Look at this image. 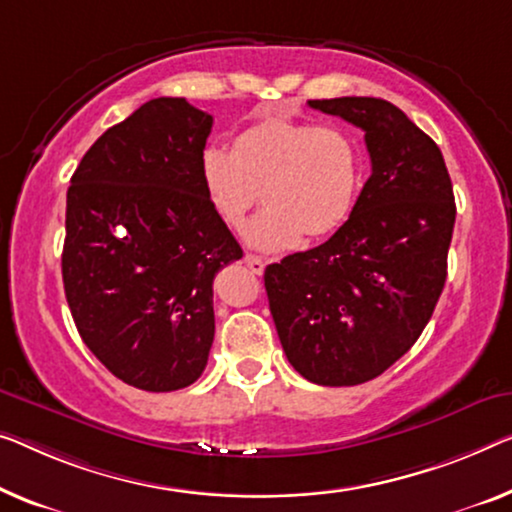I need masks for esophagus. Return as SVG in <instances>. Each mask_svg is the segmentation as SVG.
Here are the masks:
<instances>
[{
    "label": "esophagus",
    "mask_w": 512,
    "mask_h": 512,
    "mask_svg": "<svg viewBox=\"0 0 512 512\" xmlns=\"http://www.w3.org/2000/svg\"><path fill=\"white\" fill-rule=\"evenodd\" d=\"M243 262H246L248 269L253 271V273H257V276H262V273H264V266H266V262H264L262 257H257V255H246V257H243Z\"/></svg>",
    "instance_id": "1"
}]
</instances>
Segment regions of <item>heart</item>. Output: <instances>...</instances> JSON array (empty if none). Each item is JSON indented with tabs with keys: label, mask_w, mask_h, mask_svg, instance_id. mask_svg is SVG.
Here are the masks:
<instances>
[{
	"label": "heart",
	"mask_w": 512,
	"mask_h": 512,
	"mask_svg": "<svg viewBox=\"0 0 512 512\" xmlns=\"http://www.w3.org/2000/svg\"><path fill=\"white\" fill-rule=\"evenodd\" d=\"M204 193L232 230L246 225L259 200L266 209L248 225L246 241L264 253L322 239L352 216L363 186L356 137L340 124L262 117L236 133L232 149L202 154Z\"/></svg>",
	"instance_id": "b5f03b06"
}]
</instances>
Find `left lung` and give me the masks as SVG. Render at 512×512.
<instances>
[{
  "label": "left lung",
  "mask_w": 512,
  "mask_h": 512,
  "mask_svg": "<svg viewBox=\"0 0 512 512\" xmlns=\"http://www.w3.org/2000/svg\"><path fill=\"white\" fill-rule=\"evenodd\" d=\"M365 133L372 174L347 223L322 246L266 266L287 361L312 384L356 386L411 349L446 282L455 197L444 156L393 103L308 101Z\"/></svg>",
  "instance_id": "left-lung-1"
}]
</instances>
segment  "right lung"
<instances>
[{
    "instance_id": "add662e5",
    "label": "right lung",
    "mask_w": 512,
    "mask_h": 512,
    "mask_svg": "<svg viewBox=\"0 0 512 512\" xmlns=\"http://www.w3.org/2000/svg\"><path fill=\"white\" fill-rule=\"evenodd\" d=\"M213 117L160 96L105 131L66 193L61 278L80 338L114 377L179 391L207 368L213 278L243 250L204 193Z\"/></svg>"
}]
</instances>
